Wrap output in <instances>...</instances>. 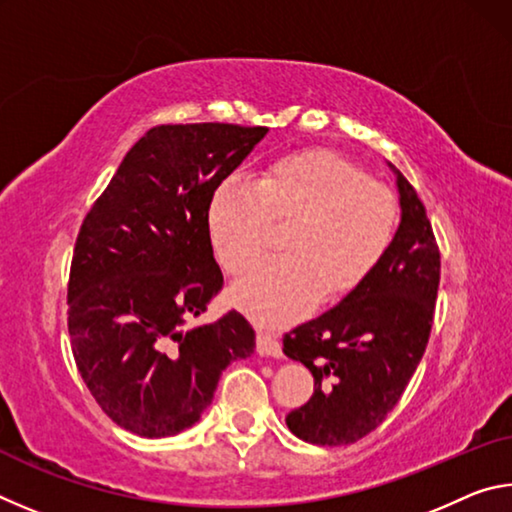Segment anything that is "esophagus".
Here are the masks:
<instances>
[{
    "label": "esophagus",
    "mask_w": 512,
    "mask_h": 512,
    "mask_svg": "<svg viewBox=\"0 0 512 512\" xmlns=\"http://www.w3.org/2000/svg\"><path fill=\"white\" fill-rule=\"evenodd\" d=\"M257 352L262 354V357L280 359L282 357V345H280V341L275 339V336L259 329V332H257Z\"/></svg>",
    "instance_id": "1"
}]
</instances>
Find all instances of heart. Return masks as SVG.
<instances>
[{
    "instance_id": "heart-1",
    "label": "heart",
    "mask_w": 512,
    "mask_h": 512,
    "mask_svg": "<svg viewBox=\"0 0 512 512\" xmlns=\"http://www.w3.org/2000/svg\"><path fill=\"white\" fill-rule=\"evenodd\" d=\"M284 250L232 287V302L268 327L287 325L359 289L393 241L397 205L384 185L327 149L273 160L253 180L228 176L207 205L214 255L228 273H244L271 244L275 223H289Z\"/></svg>"
}]
</instances>
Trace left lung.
I'll use <instances>...</instances> for the list:
<instances>
[{
	"label": "left lung",
	"instance_id": "8db88e82",
	"mask_svg": "<svg viewBox=\"0 0 512 512\" xmlns=\"http://www.w3.org/2000/svg\"><path fill=\"white\" fill-rule=\"evenodd\" d=\"M402 221L359 289L284 334V354L314 375V395L287 415L311 445L357 443L400 402L429 343L440 250L422 201L393 164Z\"/></svg>",
	"mask_w": 512,
	"mask_h": 512
}]
</instances>
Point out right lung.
Segmentation results:
<instances>
[{
    "instance_id": "1",
    "label": "right lung",
    "mask_w": 512,
    "mask_h": 512,
    "mask_svg": "<svg viewBox=\"0 0 512 512\" xmlns=\"http://www.w3.org/2000/svg\"><path fill=\"white\" fill-rule=\"evenodd\" d=\"M264 126L164 124L137 142L76 237L67 327L85 386L112 422L144 438L201 420L221 372L255 352L230 311L187 329L223 287L207 205Z\"/></svg>"
}]
</instances>
